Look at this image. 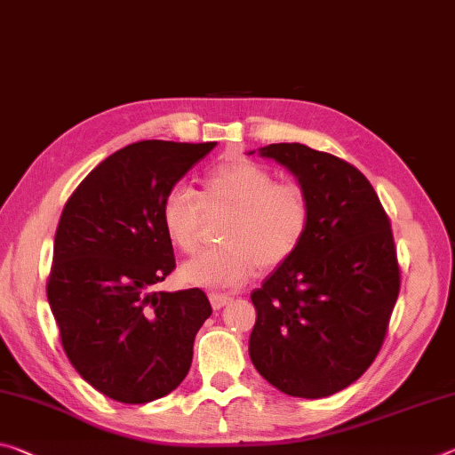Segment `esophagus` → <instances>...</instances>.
Returning a JSON list of instances; mask_svg holds the SVG:
<instances>
[{"instance_id":"34e87169","label":"esophagus","mask_w":455,"mask_h":455,"mask_svg":"<svg viewBox=\"0 0 455 455\" xmlns=\"http://www.w3.org/2000/svg\"><path fill=\"white\" fill-rule=\"evenodd\" d=\"M208 299H211V306L214 309L225 307V306L230 304V301H233V298H230V295H227V293H211V295H208Z\"/></svg>"}]
</instances>
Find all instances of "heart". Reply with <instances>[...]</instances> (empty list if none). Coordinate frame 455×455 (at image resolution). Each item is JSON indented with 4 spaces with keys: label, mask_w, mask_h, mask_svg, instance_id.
<instances>
[{
    "label": "heart",
    "mask_w": 455,
    "mask_h": 455,
    "mask_svg": "<svg viewBox=\"0 0 455 455\" xmlns=\"http://www.w3.org/2000/svg\"><path fill=\"white\" fill-rule=\"evenodd\" d=\"M204 206L233 211L220 233V247L202 251L180 267L186 283L204 290L243 285L259 267L285 263L304 243L312 204L299 186L275 182V176L244 157L214 165L202 178L200 194L186 184L172 186L162 202V225L184 253L202 241Z\"/></svg>",
    "instance_id": "obj_1"
}]
</instances>
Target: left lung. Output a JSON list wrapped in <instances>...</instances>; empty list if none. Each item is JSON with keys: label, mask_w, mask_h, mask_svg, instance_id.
<instances>
[{"label": "left lung", "mask_w": 455, "mask_h": 455, "mask_svg": "<svg viewBox=\"0 0 455 455\" xmlns=\"http://www.w3.org/2000/svg\"><path fill=\"white\" fill-rule=\"evenodd\" d=\"M259 154L298 178L312 220L299 249L251 293L249 355L281 393L322 399L363 377L385 342L401 287L391 220L369 180L340 157L301 143Z\"/></svg>", "instance_id": "1"}]
</instances>
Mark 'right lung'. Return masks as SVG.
<instances>
[{
    "label": "right lung",
    "mask_w": 455,
    "mask_h": 455,
    "mask_svg": "<svg viewBox=\"0 0 455 455\" xmlns=\"http://www.w3.org/2000/svg\"><path fill=\"white\" fill-rule=\"evenodd\" d=\"M214 146L132 143L100 162L62 211L48 304L70 364L113 401H156L190 371L212 307L198 287L154 291L176 269L162 202Z\"/></svg>",
    "instance_id": "1"
}]
</instances>
